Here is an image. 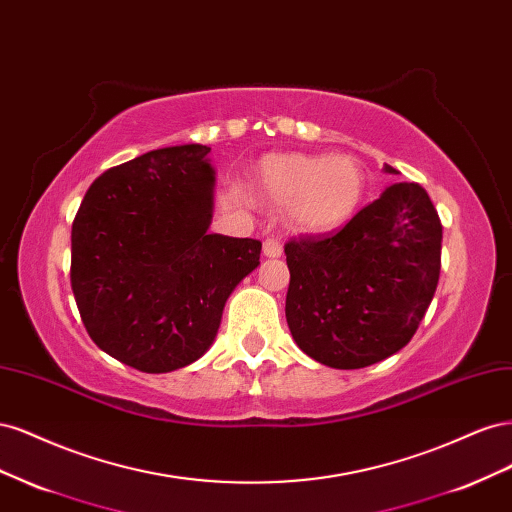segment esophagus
Returning a JSON list of instances; mask_svg holds the SVG:
<instances>
[{
    "label": "esophagus",
    "mask_w": 512,
    "mask_h": 512,
    "mask_svg": "<svg viewBox=\"0 0 512 512\" xmlns=\"http://www.w3.org/2000/svg\"><path fill=\"white\" fill-rule=\"evenodd\" d=\"M262 252H265L267 258H280L284 254V245L280 239L269 237L265 239V243H262Z\"/></svg>",
    "instance_id": "34e87169"
}]
</instances>
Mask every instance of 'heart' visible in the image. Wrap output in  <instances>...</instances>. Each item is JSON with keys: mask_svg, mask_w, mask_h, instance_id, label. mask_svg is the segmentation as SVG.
<instances>
[{"mask_svg": "<svg viewBox=\"0 0 512 512\" xmlns=\"http://www.w3.org/2000/svg\"><path fill=\"white\" fill-rule=\"evenodd\" d=\"M258 188L273 203H288L294 228L322 235L346 226L361 209L367 175L359 160L344 153H275L260 162Z\"/></svg>", "mask_w": 512, "mask_h": 512, "instance_id": "1", "label": "heart"}]
</instances>
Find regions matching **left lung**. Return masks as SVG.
<instances>
[{"instance_id":"1","label":"left lung","mask_w":512,"mask_h":512,"mask_svg":"<svg viewBox=\"0 0 512 512\" xmlns=\"http://www.w3.org/2000/svg\"><path fill=\"white\" fill-rule=\"evenodd\" d=\"M284 252L294 342L322 365L361 369L416 333L440 280L442 224L421 185L395 183L342 230L292 239Z\"/></svg>"}]
</instances>
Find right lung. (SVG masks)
I'll use <instances>...</instances> for the list:
<instances>
[{
  "label": "right lung",
  "mask_w": 512,
  "mask_h": 512,
  "mask_svg": "<svg viewBox=\"0 0 512 512\" xmlns=\"http://www.w3.org/2000/svg\"><path fill=\"white\" fill-rule=\"evenodd\" d=\"M207 145L149 151L108 168L72 222L70 282L94 344L147 374L198 361L262 243L213 235Z\"/></svg>",
  "instance_id": "obj_1"
}]
</instances>
